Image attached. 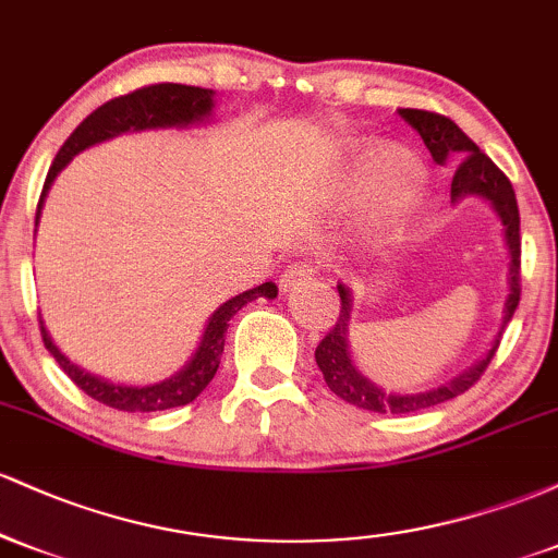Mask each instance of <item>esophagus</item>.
Listing matches in <instances>:
<instances>
[{
  "label": "esophagus",
  "instance_id": "34e87169",
  "mask_svg": "<svg viewBox=\"0 0 558 558\" xmlns=\"http://www.w3.org/2000/svg\"><path fill=\"white\" fill-rule=\"evenodd\" d=\"M317 272H319V267L315 265V262H299V265H291V270L280 278V288H283V291H291V288L312 283Z\"/></svg>",
  "mask_w": 558,
  "mask_h": 558
}]
</instances>
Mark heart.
Returning <instances> with one entry per match:
<instances>
[{"label": "heart", "mask_w": 558, "mask_h": 558, "mask_svg": "<svg viewBox=\"0 0 558 558\" xmlns=\"http://www.w3.org/2000/svg\"><path fill=\"white\" fill-rule=\"evenodd\" d=\"M349 189L356 196H375L388 191L390 209L403 215L414 204V162L390 146L362 144L351 151Z\"/></svg>", "instance_id": "1"}]
</instances>
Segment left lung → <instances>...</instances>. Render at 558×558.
Listing matches in <instances>:
<instances>
[{"mask_svg":"<svg viewBox=\"0 0 558 558\" xmlns=\"http://www.w3.org/2000/svg\"><path fill=\"white\" fill-rule=\"evenodd\" d=\"M401 118L407 120L414 131L420 133L425 146L430 149L433 159L438 165H444L446 159L457 162L451 178V202H459L462 196H483L488 198L496 209L498 217L504 222L506 233V246L511 254V270H509V299L504 306V328L511 317H514L517 304H520V270H522V239H520V207H517L514 189L511 181L496 168V162L480 151V146L472 141L466 133L459 128L453 120H448L446 114L427 112V110H399ZM338 296H341V312H338L336 325H332L328 336L323 338L315 351L317 367L323 369L325 383L336 396H341L343 401L354 403L360 409H369L377 414H409L420 412V409L438 407V403L457 399L464 390H470L475 383L483 377L485 369L493 356H496L498 343H501V332L493 341V349L488 351L483 362H477L475 367L466 369L459 377H453L446 386L425 390V393H386L383 388H377L375 383H369L360 369L351 364L349 356V315H351V293L345 286H338Z\"/></svg>","mask_w":558,"mask_h":558,"instance_id":"left-lung-1","label":"left lung"}]
</instances>
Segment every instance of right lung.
Segmentation results:
<instances>
[{
  "label": "right lung",
  "mask_w": 558,
  "mask_h": 558,
  "mask_svg": "<svg viewBox=\"0 0 558 558\" xmlns=\"http://www.w3.org/2000/svg\"><path fill=\"white\" fill-rule=\"evenodd\" d=\"M213 88L183 86V83H155V86H144L131 94L114 96L107 105H101L99 110H94L73 133H70L65 144L57 151L52 168L47 172V181H44L41 198H38L36 226L49 185H52L57 172L65 168L78 151L128 131L172 125L181 128L198 123V120H204L213 112ZM257 296L275 299L278 296V288H275V283H262L257 288H252V291H243L235 299L226 301V304L209 317V325L207 330H204L194 360L185 364V369H181L175 377L155 383V386H118V383H107L101 380V377H94L92 373H83L75 364H70L68 356L52 343V338H49L41 319H38V328H41L44 345L49 349V354H52L57 364L65 369L70 380H73L83 393L92 396L94 401L107 403V407L120 409V412H162V409L185 407V403L194 401L196 396L209 386L217 367H220L230 317H233L243 304H248V301H254Z\"/></svg>",
  "instance_id": "obj_1"
}]
</instances>
